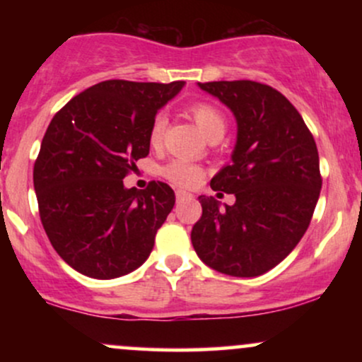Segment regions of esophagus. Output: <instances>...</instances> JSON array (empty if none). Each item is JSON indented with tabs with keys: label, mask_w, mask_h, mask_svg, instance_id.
<instances>
[{
	"label": "esophagus",
	"mask_w": 362,
	"mask_h": 362,
	"mask_svg": "<svg viewBox=\"0 0 362 362\" xmlns=\"http://www.w3.org/2000/svg\"><path fill=\"white\" fill-rule=\"evenodd\" d=\"M175 195H177V201H182V199L192 197V195H190L189 192H185V190H177Z\"/></svg>",
	"instance_id": "obj_1"
}]
</instances>
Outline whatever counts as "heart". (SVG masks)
<instances>
[{
    "label": "heart",
    "instance_id": "heart-1",
    "mask_svg": "<svg viewBox=\"0 0 362 362\" xmlns=\"http://www.w3.org/2000/svg\"><path fill=\"white\" fill-rule=\"evenodd\" d=\"M189 112L194 117L195 124L201 127V131L211 141H218L219 138H223L224 131H226V115L214 103L206 100L192 102L189 105ZM168 119L163 112H158L155 117H153L148 131V141L151 148H160L163 144ZM161 175L172 182V184L180 187H197L204 180L202 168L192 163V161L184 160V158H175V160L165 165L161 168Z\"/></svg>",
    "mask_w": 362,
    "mask_h": 362
}]
</instances>
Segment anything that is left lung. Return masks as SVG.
Returning <instances> with one entry per match:
<instances>
[{"instance_id":"1","label":"left lung","mask_w":362,"mask_h":362,"mask_svg":"<svg viewBox=\"0 0 362 362\" xmlns=\"http://www.w3.org/2000/svg\"><path fill=\"white\" fill-rule=\"evenodd\" d=\"M228 105L238 122L231 160L211 180L218 195L235 194L219 209L201 195L202 216L190 240L199 259L214 271L255 277L293 252L308 230L322 175L313 134L281 91L259 81L199 83Z\"/></svg>"}]
</instances>
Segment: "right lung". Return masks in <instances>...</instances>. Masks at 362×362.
I'll use <instances>...</instances> for the list:
<instances>
[{
	"label": "right lung",
	"mask_w": 362,
	"mask_h": 362,
	"mask_svg": "<svg viewBox=\"0 0 362 362\" xmlns=\"http://www.w3.org/2000/svg\"><path fill=\"white\" fill-rule=\"evenodd\" d=\"M184 81L107 80L73 97L54 115L34 165L39 214L54 250L74 271L114 279L138 269L175 204L172 187L124 178L149 153L158 109Z\"/></svg>",
	"instance_id": "add662e5"
}]
</instances>
